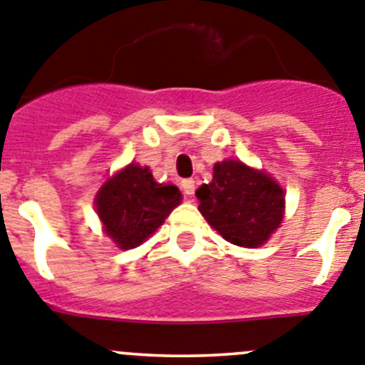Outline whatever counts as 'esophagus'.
<instances>
[{
  "label": "esophagus",
  "instance_id": "1",
  "mask_svg": "<svg viewBox=\"0 0 365 365\" xmlns=\"http://www.w3.org/2000/svg\"><path fill=\"white\" fill-rule=\"evenodd\" d=\"M194 180H182V190L183 194H187V196H192L194 194Z\"/></svg>",
  "mask_w": 365,
  "mask_h": 365
}]
</instances>
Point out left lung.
<instances>
[{
	"label": "left lung",
	"mask_w": 365,
	"mask_h": 365,
	"mask_svg": "<svg viewBox=\"0 0 365 365\" xmlns=\"http://www.w3.org/2000/svg\"><path fill=\"white\" fill-rule=\"evenodd\" d=\"M200 212L232 245L257 248L270 240L284 216V190L270 175L223 160L214 165L212 182L196 190Z\"/></svg>",
	"instance_id": "left-lung-1"
}]
</instances>
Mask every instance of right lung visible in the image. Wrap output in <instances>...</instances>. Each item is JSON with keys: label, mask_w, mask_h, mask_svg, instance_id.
I'll return each instance as SVG.
<instances>
[{"label": "right lung", "mask_w": 365, "mask_h": 365, "mask_svg": "<svg viewBox=\"0 0 365 365\" xmlns=\"http://www.w3.org/2000/svg\"><path fill=\"white\" fill-rule=\"evenodd\" d=\"M180 203L178 187L155 182L149 167L138 163L111 176L95 196L104 232L122 250L144 243Z\"/></svg>", "instance_id": "obj_1"}]
</instances>
